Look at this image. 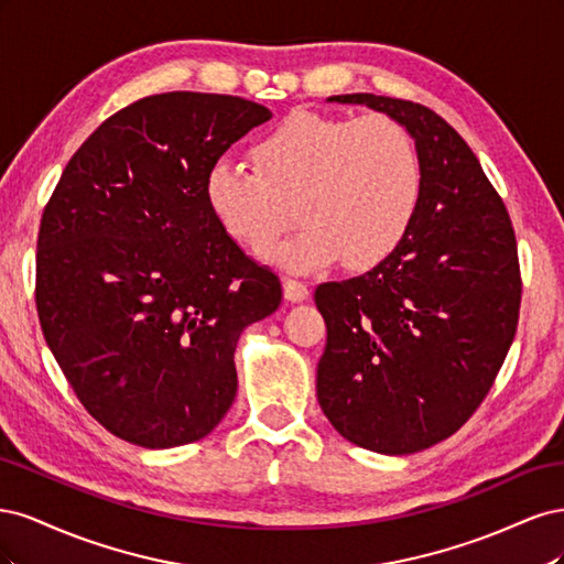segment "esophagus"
Segmentation results:
<instances>
[{"instance_id":"34e87169","label":"esophagus","mask_w":564,"mask_h":564,"mask_svg":"<svg viewBox=\"0 0 564 564\" xmlns=\"http://www.w3.org/2000/svg\"><path fill=\"white\" fill-rule=\"evenodd\" d=\"M282 289H284V299L286 301H292V303H301V301H305L311 296V292H308V284H303V282H299V280H284V284H282Z\"/></svg>"}]
</instances>
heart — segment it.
Masks as SVG:
<instances>
[{
    "label": "heart",
    "mask_w": 564,
    "mask_h": 564,
    "mask_svg": "<svg viewBox=\"0 0 564 564\" xmlns=\"http://www.w3.org/2000/svg\"><path fill=\"white\" fill-rule=\"evenodd\" d=\"M256 172L218 160L204 195L220 230L260 249L297 202L304 226L261 250L263 261L308 275L348 256L371 268L400 247L421 199V160L409 131L388 115L360 119L294 112L251 148Z\"/></svg>",
    "instance_id": "heart-1"
}]
</instances>
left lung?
Listing matches in <instances>:
<instances>
[{
	"label": "left lung",
	"instance_id": "8db88e82",
	"mask_svg": "<svg viewBox=\"0 0 564 564\" xmlns=\"http://www.w3.org/2000/svg\"><path fill=\"white\" fill-rule=\"evenodd\" d=\"M327 100L367 106L409 131L421 199L388 259L315 289L327 324L317 402L352 445L414 454L473 416L513 344L522 294L516 232L468 143L431 108L373 94Z\"/></svg>",
	"mask_w": 564,
	"mask_h": 564
}]
</instances>
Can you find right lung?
Instances as JSON below:
<instances>
[{
    "label": "right lung",
    "mask_w": 564,
    "mask_h": 564,
    "mask_svg": "<svg viewBox=\"0 0 564 564\" xmlns=\"http://www.w3.org/2000/svg\"><path fill=\"white\" fill-rule=\"evenodd\" d=\"M272 117L251 100H135L67 162L42 214L37 315L84 409L112 435L169 449L209 435L237 392L242 329L282 286L214 218L204 176Z\"/></svg>",
    "instance_id": "add662e5"
}]
</instances>
